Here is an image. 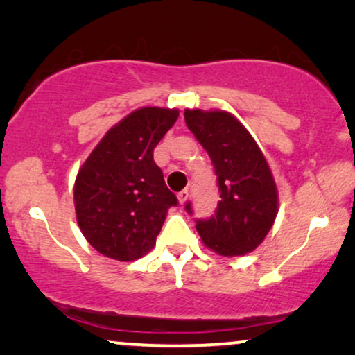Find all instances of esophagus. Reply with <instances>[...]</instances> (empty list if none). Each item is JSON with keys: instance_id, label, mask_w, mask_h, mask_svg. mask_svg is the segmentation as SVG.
<instances>
[{"instance_id": "esophagus-1", "label": "esophagus", "mask_w": 355, "mask_h": 355, "mask_svg": "<svg viewBox=\"0 0 355 355\" xmlns=\"http://www.w3.org/2000/svg\"><path fill=\"white\" fill-rule=\"evenodd\" d=\"M187 197H189V191H187V189H184V191H181V192L178 193L179 203H181V205H184V203H186V200H187Z\"/></svg>"}]
</instances>
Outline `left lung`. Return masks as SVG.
<instances>
[{
  "mask_svg": "<svg viewBox=\"0 0 355 355\" xmlns=\"http://www.w3.org/2000/svg\"><path fill=\"white\" fill-rule=\"evenodd\" d=\"M184 119L211 158L221 197L215 215L197 220L202 242L223 257L249 254L278 215V189L268 163L249 130L227 111L186 110ZM186 210L192 213L189 202Z\"/></svg>",
  "mask_w": 355,
  "mask_h": 355,
  "instance_id": "obj_1",
  "label": "left lung"
}]
</instances>
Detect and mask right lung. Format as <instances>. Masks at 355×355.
Listing matches in <instances>:
<instances>
[{"label":"right lung","mask_w":355,"mask_h":355,"mask_svg":"<svg viewBox=\"0 0 355 355\" xmlns=\"http://www.w3.org/2000/svg\"><path fill=\"white\" fill-rule=\"evenodd\" d=\"M178 110L145 106L113 125L82 164L74 184L77 225L101 255L137 260L153 249L178 198L164 184L153 150Z\"/></svg>","instance_id":"obj_1"}]
</instances>
